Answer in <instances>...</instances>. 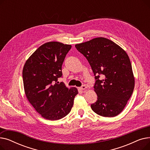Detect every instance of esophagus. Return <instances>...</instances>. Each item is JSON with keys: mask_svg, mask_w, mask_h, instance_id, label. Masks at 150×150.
Masks as SVG:
<instances>
[{"mask_svg": "<svg viewBox=\"0 0 150 150\" xmlns=\"http://www.w3.org/2000/svg\"><path fill=\"white\" fill-rule=\"evenodd\" d=\"M87 89V86H86L85 85H83L80 88V89L81 90H85V89Z\"/></svg>", "mask_w": 150, "mask_h": 150, "instance_id": "34e87169", "label": "esophagus"}]
</instances>
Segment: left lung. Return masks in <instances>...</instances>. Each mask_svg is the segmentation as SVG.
<instances>
[{
  "instance_id": "obj_1",
  "label": "left lung",
  "mask_w": 150,
  "mask_h": 150,
  "mask_svg": "<svg viewBox=\"0 0 150 150\" xmlns=\"http://www.w3.org/2000/svg\"><path fill=\"white\" fill-rule=\"evenodd\" d=\"M75 47L88 59L95 75L93 88L98 100L91 105L93 111L106 117L119 115L127 104L135 84L127 52L102 37L76 44Z\"/></svg>"
}]
</instances>
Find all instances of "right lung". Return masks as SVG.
Masks as SVG:
<instances>
[{"mask_svg": "<svg viewBox=\"0 0 150 150\" xmlns=\"http://www.w3.org/2000/svg\"><path fill=\"white\" fill-rule=\"evenodd\" d=\"M72 45L46 42L31 55L22 70L27 98L45 119L57 120L66 116L78 94L76 88L69 89L58 78L62 76V65Z\"/></svg>", "mask_w": 150, "mask_h": 150, "instance_id": "1", "label": "right lung"}]
</instances>
